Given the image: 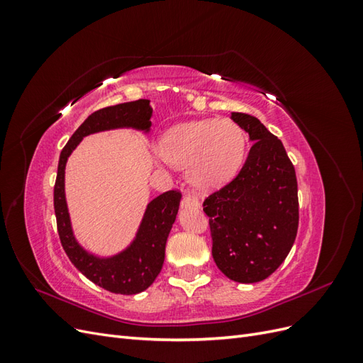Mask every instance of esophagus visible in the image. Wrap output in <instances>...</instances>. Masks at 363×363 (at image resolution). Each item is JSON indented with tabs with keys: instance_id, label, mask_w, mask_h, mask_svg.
<instances>
[{
	"instance_id": "esophagus-1",
	"label": "esophagus",
	"mask_w": 363,
	"mask_h": 363,
	"mask_svg": "<svg viewBox=\"0 0 363 363\" xmlns=\"http://www.w3.org/2000/svg\"><path fill=\"white\" fill-rule=\"evenodd\" d=\"M182 204H183V207H200L199 199H196V196L192 194H184Z\"/></svg>"
}]
</instances>
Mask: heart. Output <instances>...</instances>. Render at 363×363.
<instances>
[{"label":"heart","instance_id":"obj_1","mask_svg":"<svg viewBox=\"0 0 363 363\" xmlns=\"http://www.w3.org/2000/svg\"><path fill=\"white\" fill-rule=\"evenodd\" d=\"M245 133L230 119H200L169 128L159 142L160 156L189 169L196 188L208 191L232 180L245 159Z\"/></svg>","mask_w":363,"mask_h":363}]
</instances>
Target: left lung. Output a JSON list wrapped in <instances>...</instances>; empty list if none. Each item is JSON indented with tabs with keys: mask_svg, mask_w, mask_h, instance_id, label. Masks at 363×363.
Here are the masks:
<instances>
[{
	"mask_svg": "<svg viewBox=\"0 0 363 363\" xmlns=\"http://www.w3.org/2000/svg\"><path fill=\"white\" fill-rule=\"evenodd\" d=\"M252 144L238 177L203 203L211 218L212 256L238 283L265 280L286 259L298 228L295 169L281 140L251 115L233 112Z\"/></svg>",
	"mask_w": 363,
	"mask_h": 363,
	"instance_id": "1",
	"label": "left lung"
}]
</instances>
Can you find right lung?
<instances>
[{
	"instance_id": "right-lung-1",
	"label": "right lung",
	"mask_w": 363,
	"mask_h": 363,
	"mask_svg": "<svg viewBox=\"0 0 363 363\" xmlns=\"http://www.w3.org/2000/svg\"><path fill=\"white\" fill-rule=\"evenodd\" d=\"M152 107L150 100H138L104 107L87 116L75 130L60 152L56 186H54V212L62 247L72 265L83 276L106 291L135 295L150 288L163 267L164 245L172 224L177 218L182 194L168 191L151 200L131 242L115 255L100 256L84 248L74 235L71 215L65 194V169L72 151L89 135L100 131L131 128L148 136Z\"/></svg>"
}]
</instances>
